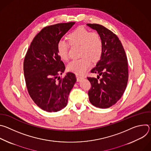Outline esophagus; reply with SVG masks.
Listing matches in <instances>:
<instances>
[{
  "label": "esophagus",
  "mask_w": 151,
  "mask_h": 151,
  "mask_svg": "<svg viewBox=\"0 0 151 151\" xmlns=\"http://www.w3.org/2000/svg\"><path fill=\"white\" fill-rule=\"evenodd\" d=\"M82 79H83V77H81V76H76V79H77V81H78V82L81 81Z\"/></svg>",
  "instance_id": "obj_1"
}]
</instances>
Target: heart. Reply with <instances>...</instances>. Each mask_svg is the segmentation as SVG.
<instances>
[{"instance_id":"1","label":"heart","mask_w":151,"mask_h":151,"mask_svg":"<svg viewBox=\"0 0 151 151\" xmlns=\"http://www.w3.org/2000/svg\"><path fill=\"white\" fill-rule=\"evenodd\" d=\"M68 38L72 46H80L81 58L70 61L67 66L69 71L78 75H83L90 66L91 61H98L103 52V43L99 35L90 32L83 27H79L70 33ZM57 52L60 57L64 61L68 59L69 44L64 40H60L57 44Z\"/></svg>"}]
</instances>
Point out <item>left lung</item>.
I'll return each instance as SVG.
<instances>
[{"label": "left lung", "instance_id": "obj_1", "mask_svg": "<svg viewBox=\"0 0 151 151\" xmlns=\"http://www.w3.org/2000/svg\"><path fill=\"white\" fill-rule=\"evenodd\" d=\"M96 30L103 43L100 60L91 70L98 73L97 78L88 77L91 84L88 91L89 100L94 106L106 109L115 104L122 97L128 79V62L125 50L118 36L105 27L97 24H87Z\"/></svg>", "mask_w": 151, "mask_h": 151}]
</instances>
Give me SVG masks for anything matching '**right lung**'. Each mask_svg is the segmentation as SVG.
I'll return each instance as SVG.
<instances>
[{
  "label": "right lung",
  "mask_w": 151,
  "mask_h": 151,
  "mask_svg": "<svg viewBox=\"0 0 151 151\" xmlns=\"http://www.w3.org/2000/svg\"><path fill=\"white\" fill-rule=\"evenodd\" d=\"M75 23H58L42 29L33 39L24 58L28 93L37 106L48 112L60 111L66 106L76 81L72 72L63 78L58 76L65 66L57 52L58 42Z\"/></svg>",
  "instance_id": "right-lung-1"
}]
</instances>
